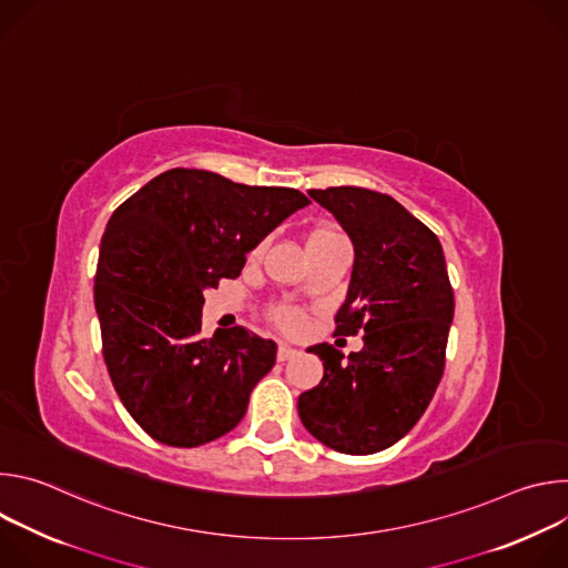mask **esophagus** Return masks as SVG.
I'll return each instance as SVG.
<instances>
[{"instance_id": "34e87169", "label": "esophagus", "mask_w": 568, "mask_h": 568, "mask_svg": "<svg viewBox=\"0 0 568 568\" xmlns=\"http://www.w3.org/2000/svg\"><path fill=\"white\" fill-rule=\"evenodd\" d=\"M296 353H298L296 348H292V346H287V344H281V346H278V353H276V359H278V362H287V359H292Z\"/></svg>"}]
</instances>
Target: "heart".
<instances>
[{"instance_id": "b5f03b06", "label": "heart", "mask_w": 568, "mask_h": 568, "mask_svg": "<svg viewBox=\"0 0 568 568\" xmlns=\"http://www.w3.org/2000/svg\"><path fill=\"white\" fill-rule=\"evenodd\" d=\"M328 235H335V233H333V231H326V229H316V231H312V233H310V237H307V240L328 237ZM272 318L278 323L281 328H285V331H294V328H298V326H301L303 314H301V310H298V307H294V305H278V307H274Z\"/></svg>"}]
</instances>
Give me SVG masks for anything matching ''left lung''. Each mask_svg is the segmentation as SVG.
<instances>
[{
  "mask_svg": "<svg viewBox=\"0 0 568 568\" xmlns=\"http://www.w3.org/2000/svg\"><path fill=\"white\" fill-rule=\"evenodd\" d=\"M328 209L355 247L346 303L335 335L364 333V348H307L323 379L301 393L303 427L342 454H375L420 420L445 371L454 290L436 233L390 195L333 186L307 191Z\"/></svg>",
  "mask_w": 568,
  "mask_h": 568,
  "instance_id": "1",
  "label": "left lung"
}]
</instances>
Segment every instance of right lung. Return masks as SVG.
<instances>
[{"mask_svg":"<svg viewBox=\"0 0 568 568\" xmlns=\"http://www.w3.org/2000/svg\"><path fill=\"white\" fill-rule=\"evenodd\" d=\"M307 204L296 189L173 169L112 213L94 305L112 384L148 436L197 447L245 416L276 344L242 326L202 337L204 290L240 276L247 252Z\"/></svg>","mask_w":568,"mask_h":568,"instance_id":"add662e5","label":"right lung"}]
</instances>
